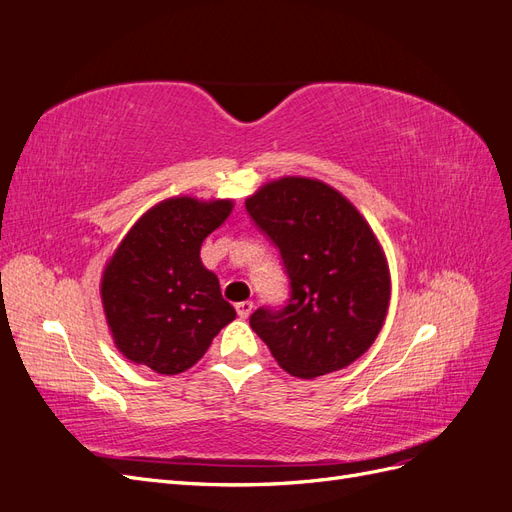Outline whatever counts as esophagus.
<instances>
[{
  "label": "esophagus",
  "instance_id": "esophagus-1",
  "mask_svg": "<svg viewBox=\"0 0 512 512\" xmlns=\"http://www.w3.org/2000/svg\"><path fill=\"white\" fill-rule=\"evenodd\" d=\"M235 309H237L239 318H241V320H245V318H250L252 309H254V303H252V301H241V303H237V305H235Z\"/></svg>",
  "mask_w": 512,
  "mask_h": 512
}]
</instances>
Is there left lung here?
Returning a JSON list of instances; mask_svg holds the SVG:
<instances>
[{
	"instance_id": "1",
	"label": "left lung",
	"mask_w": 512,
	"mask_h": 512,
	"mask_svg": "<svg viewBox=\"0 0 512 512\" xmlns=\"http://www.w3.org/2000/svg\"><path fill=\"white\" fill-rule=\"evenodd\" d=\"M245 209L280 250L290 280L288 303L258 307L250 327L292 376L348 367L389 312L391 275L374 230L346 196L307 177L265 183Z\"/></svg>"
}]
</instances>
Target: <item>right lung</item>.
<instances>
[{
	"label": "right lung",
	"instance_id": "obj_1",
	"mask_svg": "<svg viewBox=\"0 0 512 512\" xmlns=\"http://www.w3.org/2000/svg\"><path fill=\"white\" fill-rule=\"evenodd\" d=\"M232 200L166 198L138 220L102 273V305L117 350L132 363L175 376L203 359L237 312L200 245L220 228Z\"/></svg>",
	"mask_w": 512,
	"mask_h": 512
}]
</instances>
